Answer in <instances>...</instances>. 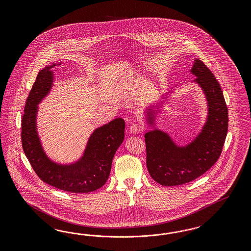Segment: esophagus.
Masks as SVG:
<instances>
[{
    "label": "esophagus",
    "mask_w": 251,
    "mask_h": 251,
    "mask_svg": "<svg viewBox=\"0 0 251 251\" xmlns=\"http://www.w3.org/2000/svg\"><path fill=\"white\" fill-rule=\"evenodd\" d=\"M143 131V127L140 124L137 123H133L129 126V132L131 134H139L140 132Z\"/></svg>",
    "instance_id": "obj_1"
}]
</instances>
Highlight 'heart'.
<instances>
[{
  "label": "heart",
  "mask_w": 251,
  "mask_h": 251,
  "mask_svg": "<svg viewBox=\"0 0 251 251\" xmlns=\"http://www.w3.org/2000/svg\"><path fill=\"white\" fill-rule=\"evenodd\" d=\"M133 77L132 76L128 75L124 78L121 79L119 81V88L122 90V91H125V90H129L131 87V85L133 84Z\"/></svg>",
  "instance_id": "b5f03b06"
}]
</instances>
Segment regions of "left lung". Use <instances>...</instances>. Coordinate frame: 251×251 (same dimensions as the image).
I'll use <instances>...</instances> for the list:
<instances>
[{
	"label": "left lung",
	"mask_w": 251,
	"mask_h": 251,
	"mask_svg": "<svg viewBox=\"0 0 251 251\" xmlns=\"http://www.w3.org/2000/svg\"><path fill=\"white\" fill-rule=\"evenodd\" d=\"M190 73L196 77L192 83L201 88L207 106L205 122L190 143L176 144L173 137L158 126L160 113L165 112L174 91L166 93L143 113L150 128L145 134L147 169L152 179L163 186L182 185L204 174L219 158L226 138L228 111L220 84L199 59H194Z\"/></svg>",
	"instance_id": "8db88e82"
}]
</instances>
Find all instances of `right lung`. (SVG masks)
<instances>
[{
	"instance_id": "right-lung-1",
	"label": "right lung",
	"mask_w": 251,
	"mask_h": 251,
	"mask_svg": "<svg viewBox=\"0 0 251 251\" xmlns=\"http://www.w3.org/2000/svg\"><path fill=\"white\" fill-rule=\"evenodd\" d=\"M61 63L46 65L38 73L25 106L22 145L31 166L41 180L59 190L87 193L99 190L106 182L115 153L124 140L125 122L118 118L94 129L78 159L70 163L51 159L44 150L38 134V105L52 90L55 83L53 69Z\"/></svg>"
}]
</instances>
